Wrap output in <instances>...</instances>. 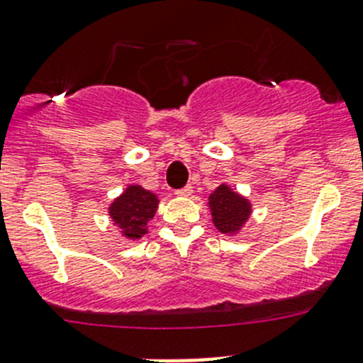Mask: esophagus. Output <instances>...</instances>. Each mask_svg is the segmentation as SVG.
Returning <instances> with one entry per match:
<instances>
[{
    "label": "esophagus",
    "mask_w": 363,
    "mask_h": 363,
    "mask_svg": "<svg viewBox=\"0 0 363 363\" xmlns=\"http://www.w3.org/2000/svg\"><path fill=\"white\" fill-rule=\"evenodd\" d=\"M193 193V188H191V184H186L184 188H181V189H177V191H175V195H179V196H189Z\"/></svg>",
    "instance_id": "1"
}]
</instances>
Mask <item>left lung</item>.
<instances>
[{"label":"left lung","mask_w":363,"mask_h":363,"mask_svg":"<svg viewBox=\"0 0 363 363\" xmlns=\"http://www.w3.org/2000/svg\"><path fill=\"white\" fill-rule=\"evenodd\" d=\"M209 209L213 213L214 225L223 234L239 230L250 216V203L228 186H220L209 196Z\"/></svg>","instance_id":"8db88e82"}]
</instances>
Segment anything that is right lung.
<instances>
[{"label":"right lung","instance_id":"1","mask_svg":"<svg viewBox=\"0 0 363 363\" xmlns=\"http://www.w3.org/2000/svg\"><path fill=\"white\" fill-rule=\"evenodd\" d=\"M157 199L140 186H129L110 207V216L128 238H142L147 223L156 214Z\"/></svg>","mask_w":363,"mask_h":363}]
</instances>
